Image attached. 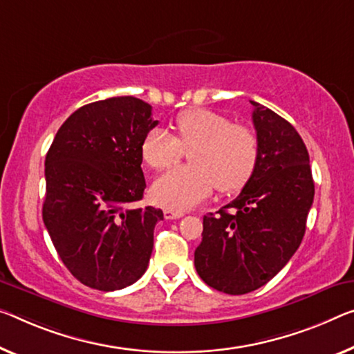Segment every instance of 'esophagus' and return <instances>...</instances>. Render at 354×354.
Returning <instances> with one entry per match:
<instances>
[{"mask_svg": "<svg viewBox=\"0 0 354 354\" xmlns=\"http://www.w3.org/2000/svg\"><path fill=\"white\" fill-rule=\"evenodd\" d=\"M183 215H185L183 212H176V210H171V209H166V210H165V218H167V220L182 218Z\"/></svg>", "mask_w": 354, "mask_h": 354, "instance_id": "esophagus-1", "label": "esophagus"}]
</instances>
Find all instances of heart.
I'll return each instance as SVG.
<instances>
[{
	"label": "heart",
	"instance_id": "heart-1",
	"mask_svg": "<svg viewBox=\"0 0 354 354\" xmlns=\"http://www.w3.org/2000/svg\"><path fill=\"white\" fill-rule=\"evenodd\" d=\"M177 138L162 128L147 133L140 144L147 166L165 171L189 151L192 166L172 169L153 183L156 203L171 210H187L203 203L218 188L221 193L242 189L258 165V136L245 124H232L223 113L189 109L176 118Z\"/></svg>",
	"mask_w": 354,
	"mask_h": 354
}]
</instances>
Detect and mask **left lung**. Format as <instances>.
I'll return each mask as SVG.
<instances>
[{"label":"left lung","mask_w":354,"mask_h":354,"mask_svg":"<svg viewBox=\"0 0 354 354\" xmlns=\"http://www.w3.org/2000/svg\"><path fill=\"white\" fill-rule=\"evenodd\" d=\"M250 102L259 142L257 169L232 203L204 216L194 252L201 279L234 296L258 290L285 268L306 234L315 194L307 147L295 127Z\"/></svg>","instance_id":"1"}]
</instances>
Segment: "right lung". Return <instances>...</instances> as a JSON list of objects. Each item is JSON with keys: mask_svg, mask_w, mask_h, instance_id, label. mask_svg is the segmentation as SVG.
Wrapping results in <instances>:
<instances>
[{"mask_svg": "<svg viewBox=\"0 0 354 354\" xmlns=\"http://www.w3.org/2000/svg\"><path fill=\"white\" fill-rule=\"evenodd\" d=\"M156 124L142 100L109 97L69 115L47 151L42 220L63 264L85 286L122 290L149 266L162 210L129 204L144 196L140 144Z\"/></svg>", "mask_w": 354, "mask_h": 354, "instance_id": "1", "label": "right lung"}]
</instances>
